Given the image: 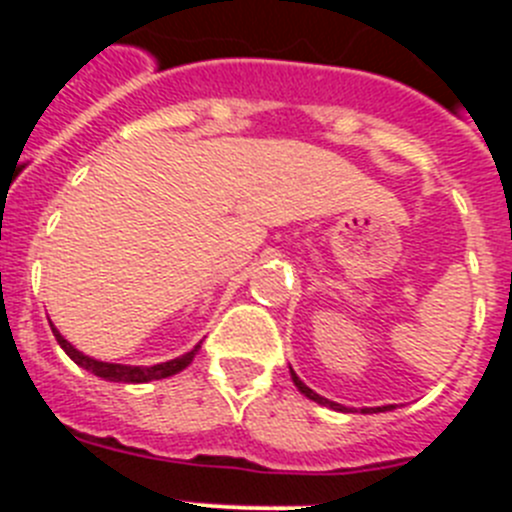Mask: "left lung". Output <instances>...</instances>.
Wrapping results in <instances>:
<instances>
[{
    "label": "left lung",
    "instance_id": "8db88e82",
    "mask_svg": "<svg viewBox=\"0 0 512 512\" xmlns=\"http://www.w3.org/2000/svg\"><path fill=\"white\" fill-rule=\"evenodd\" d=\"M289 374H292V382H295L297 390H300L302 395L307 397V400L318 402V405H325V408H330V410H338V413H356L354 408H346V405H338V402L328 400V397L318 395V392H312L310 387H307V384L302 382L300 377H297L295 369H292V366H289ZM387 410H395V405H382V408H361V413H364V415H372V413H387Z\"/></svg>",
    "mask_w": 512,
    "mask_h": 512
}]
</instances>
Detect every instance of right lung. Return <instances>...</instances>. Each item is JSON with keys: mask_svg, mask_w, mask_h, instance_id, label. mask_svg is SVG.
Masks as SVG:
<instances>
[{"mask_svg": "<svg viewBox=\"0 0 512 512\" xmlns=\"http://www.w3.org/2000/svg\"><path fill=\"white\" fill-rule=\"evenodd\" d=\"M51 330L53 336H56L58 346L69 354V359L74 361V364H79L81 369H87V372H92L94 377H102L107 379V382H122V384H146V382H153V379H166V377H174V374H179L182 369H187L189 364L194 361V356H197V351H200L202 341L197 343V346L192 348V351H187V354L176 356V359L171 361H161V364H153V366H133V364H110V361H99V359H92V356L81 354L79 348L71 346L66 338L58 333L56 325L51 323Z\"/></svg>", "mask_w": 512, "mask_h": 512, "instance_id": "right-lung-1", "label": "right lung"}]
</instances>
